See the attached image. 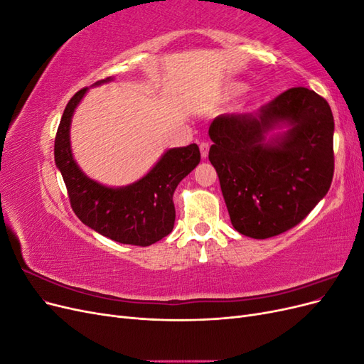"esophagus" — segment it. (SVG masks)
<instances>
[{"label": "esophagus", "instance_id": "esophagus-1", "mask_svg": "<svg viewBox=\"0 0 364 364\" xmlns=\"http://www.w3.org/2000/svg\"><path fill=\"white\" fill-rule=\"evenodd\" d=\"M209 142L208 141H203V142H200V155H202V158H206L208 156V153H209Z\"/></svg>", "mask_w": 364, "mask_h": 364}]
</instances>
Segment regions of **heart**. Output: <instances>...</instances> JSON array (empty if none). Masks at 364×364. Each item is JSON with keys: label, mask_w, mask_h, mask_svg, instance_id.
<instances>
[{"label": "heart", "mask_w": 364, "mask_h": 364, "mask_svg": "<svg viewBox=\"0 0 364 364\" xmlns=\"http://www.w3.org/2000/svg\"><path fill=\"white\" fill-rule=\"evenodd\" d=\"M246 90V85L245 83H240V82H232V83H228L223 91H222V97L223 98H230V97H235L238 94H241Z\"/></svg>", "instance_id": "b5f03b06"}]
</instances>
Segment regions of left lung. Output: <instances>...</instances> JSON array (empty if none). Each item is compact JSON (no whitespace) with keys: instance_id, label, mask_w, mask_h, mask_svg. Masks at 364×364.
I'll use <instances>...</instances> for the list:
<instances>
[{"instance_id":"left-lung-1","label":"left lung","mask_w":364,"mask_h":364,"mask_svg":"<svg viewBox=\"0 0 364 364\" xmlns=\"http://www.w3.org/2000/svg\"><path fill=\"white\" fill-rule=\"evenodd\" d=\"M281 125L289 129L267 138ZM333 136L331 107L306 87H291L258 112L213 121L209 161L240 234L270 238L311 213L333 182Z\"/></svg>"}]
</instances>
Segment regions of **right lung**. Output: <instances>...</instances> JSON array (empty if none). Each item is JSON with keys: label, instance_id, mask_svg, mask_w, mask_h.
Returning <instances> with one entry per match:
<instances>
[{"label": "right lung", "instance_id": "right-lung-1", "mask_svg": "<svg viewBox=\"0 0 364 364\" xmlns=\"http://www.w3.org/2000/svg\"><path fill=\"white\" fill-rule=\"evenodd\" d=\"M111 77L95 85L111 82ZM83 87L65 107L54 139V161L70 197V203L82 223L121 245L150 246L167 237L174 226L173 194L179 182L200 162L197 144L170 149L144 178L119 188L98 183L79 168L70 144V126Z\"/></svg>", "mask_w": 364, "mask_h": 364}]
</instances>
